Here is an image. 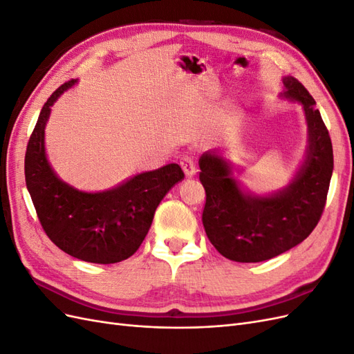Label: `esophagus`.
Masks as SVG:
<instances>
[{"label": "esophagus", "mask_w": 354, "mask_h": 354, "mask_svg": "<svg viewBox=\"0 0 354 354\" xmlns=\"http://www.w3.org/2000/svg\"><path fill=\"white\" fill-rule=\"evenodd\" d=\"M180 167H181V169L185 171L186 177H194L195 173H196L195 160H194V158L189 156V155H185V156L180 158Z\"/></svg>", "instance_id": "obj_1"}]
</instances>
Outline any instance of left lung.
Segmentation results:
<instances>
[{
	"label": "left lung",
	"instance_id": "left-lung-1",
	"mask_svg": "<svg viewBox=\"0 0 354 354\" xmlns=\"http://www.w3.org/2000/svg\"><path fill=\"white\" fill-rule=\"evenodd\" d=\"M281 97L303 106L308 146L306 159L288 186L254 195L233 177V167L218 151L199 158V180L207 202L202 223L209 242L226 259L259 263L301 243L322 216L334 169L332 143L315 99L294 77H283Z\"/></svg>",
	"mask_w": 354,
	"mask_h": 354
}]
</instances>
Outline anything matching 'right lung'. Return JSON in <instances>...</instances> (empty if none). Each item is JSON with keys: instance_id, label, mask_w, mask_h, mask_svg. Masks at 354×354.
I'll use <instances>...</instances> for the list:
<instances>
[{"instance_id": "add662e5", "label": "right lung", "mask_w": 354, "mask_h": 354, "mask_svg": "<svg viewBox=\"0 0 354 354\" xmlns=\"http://www.w3.org/2000/svg\"><path fill=\"white\" fill-rule=\"evenodd\" d=\"M75 82L60 85L42 106L26 147V187L42 229L62 251L88 263H120L138 250L159 202L185 174L180 165L168 164L102 192L63 181L47 159L44 134L51 106Z\"/></svg>"}]
</instances>
